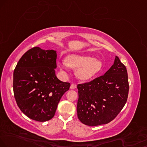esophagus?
<instances>
[{
  "instance_id": "34e87169",
  "label": "esophagus",
  "mask_w": 147,
  "mask_h": 147,
  "mask_svg": "<svg viewBox=\"0 0 147 147\" xmlns=\"http://www.w3.org/2000/svg\"><path fill=\"white\" fill-rule=\"evenodd\" d=\"M76 88V85L75 84H71V86H70L71 89H75Z\"/></svg>"
}]
</instances>
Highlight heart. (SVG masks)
Listing matches in <instances>:
<instances>
[{"mask_svg": "<svg viewBox=\"0 0 147 147\" xmlns=\"http://www.w3.org/2000/svg\"><path fill=\"white\" fill-rule=\"evenodd\" d=\"M60 70L67 74L69 68L76 70V76L81 80H87L97 75L102 68V62L99 59L86 55L71 54L59 62Z\"/></svg>", "mask_w": 147, "mask_h": 147, "instance_id": "1", "label": "heart"}]
</instances>
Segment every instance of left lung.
Segmentation results:
<instances>
[{
    "label": "left lung",
    "instance_id": "obj_1",
    "mask_svg": "<svg viewBox=\"0 0 147 147\" xmlns=\"http://www.w3.org/2000/svg\"><path fill=\"white\" fill-rule=\"evenodd\" d=\"M77 113L79 120L88 126L107 124L119 115L127 100V71L116 57L105 73L90 82L78 84Z\"/></svg>",
    "mask_w": 147,
    "mask_h": 147
}]
</instances>
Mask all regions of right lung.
<instances>
[{
	"instance_id": "1",
	"label": "right lung",
	"mask_w": 147,
	"mask_h": 147,
	"mask_svg": "<svg viewBox=\"0 0 147 147\" xmlns=\"http://www.w3.org/2000/svg\"><path fill=\"white\" fill-rule=\"evenodd\" d=\"M57 51L34 47L19 60L13 71V88L16 103L30 119L39 122L52 119L70 83L56 76Z\"/></svg>"
}]
</instances>
